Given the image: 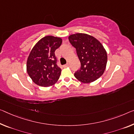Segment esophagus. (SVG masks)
<instances>
[{
	"mask_svg": "<svg viewBox=\"0 0 134 134\" xmlns=\"http://www.w3.org/2000/svg\"><path fill=\"white\" fill-rule=\"evenodd\" d=\"M69 66V63H67V64H66V65H63V66L64 67H68Z\"/></svg>",
	"mask_w": 134,
	"mask_h": 134,
	"instance_id": "1",
	"label": "esophagus"
}]
</instances>
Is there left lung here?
Segmentation results:
<instances>
[{
  "instance_id": "8db88e82",
  "label": "left lung",
  "mask_w": 134,
  "mask_h": 134,
  "mask_svg": "<svg viewBox=\"0 0 134 134\" xmlns=\"http://www.w3.org/2000/svg\"><path fill=\"white\" fill-rule=\"evenodd\" d=\"M69 41L75 47L81 63L80 69L74 76L83 83L93 82L101 77L107 63V54L101 43L86 34L71 35Z\"/></svg>"
}]
</instances>
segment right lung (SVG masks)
<instances>
[{
  "instance_id": "obj_1",
  "label": "right lung",
  "mask_w": 134,
  "mask_h": 134,
  "mask_svg": "<svg viewBox=\"0 0 134 134\" xmlns=\"http://www.w3.org/2000/svg\"><path fill=\"white\" fill-rule=\"evenodd\" d=\"M62 42L59 37L46 36L33 47L27 60V72L37 85L49 87L59 80L62 70L56 64L54 52Z\"/></svg>"
}]
</instances>
